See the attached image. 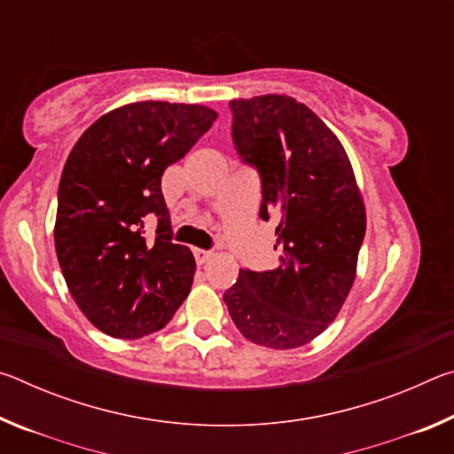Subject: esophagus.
Instances as JSON below:
<instances>
[{
	"instance_id": "esophagus-1",
	"label": "esophagus",
	"mask_w": 454,
	"mask_h": 454,
	"mask_svg": "<svg viewBox=\"0 0 454 454\" xmlns=\"http://www.w3.org/2000/svg\"><path fill=\"white\" fill-rule=\"evenodd\" d=\"M212 256H214V254H212L210 250H202V248H196V250H194V258H196V262H198L200 266L208 262V260H210Z\"/></svg>"
}]
</instances>
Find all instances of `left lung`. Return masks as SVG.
I'll return each instance as SVG.
<instances>
[{
	"mask_svg": "<svg viewBox=\"0 0 454 454\" xmlns=\"http://www.w3.org/2000/svg\"><path fill=\"white\" fill-rule=\"evenodd\" d=\"M230 107L236 148L262 178L260 218L280 216L282 254L274 270L240 268L224 302L254 344L304 347L338 317L355 284L364 200L347 150L309 106L266 94L232 99Z\"/></svg>",
	"mask_w": 454,
	"mask_h": 454,
	"instance_id": "obj_1",
	"label": "left lung"
}]
</instances>
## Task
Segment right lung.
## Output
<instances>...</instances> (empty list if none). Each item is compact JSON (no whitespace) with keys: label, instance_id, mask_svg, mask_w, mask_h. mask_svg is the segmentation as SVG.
I'll use <instances>...</instances> for the list:
<instances>
[{"label":"right lung","instance_id":"obj_1","mask_svg":"<svg viewBox=\"0 0 454 454\" xmlns=\"http://www.w3.org/2000/svg\"><path fill=\"white\" fill-rule=\"evenodd\" d=\"M218 112L200 104L134 102L98 118L66 160L53 226L58 262L91 325L114 338L164 328L188 296L196 262L172 244L162 174L208 132ZM160 218L157 238L143 218Z\"/></svg>","mask_w":454,"mask_h":454}]
</instances>
